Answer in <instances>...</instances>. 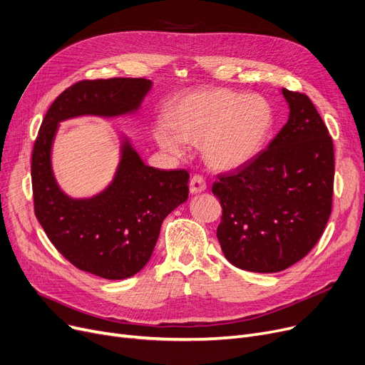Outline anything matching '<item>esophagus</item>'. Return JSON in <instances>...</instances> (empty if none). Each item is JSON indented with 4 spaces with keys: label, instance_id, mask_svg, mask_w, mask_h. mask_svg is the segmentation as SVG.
<instances>
[{
    "label": "esophagus",
    "instance_id": "1",
    "mask_svg": "<svg viewBox=\"0 0 365 365\" xmlns=\"http://www.w3.org/2000/svg\"><path fill=\"white\" fill-rule=\"evenodd\" d=\"M206 190V181L202 175H193L192 180H190V192L193 195L202 193Z\"/></svg>",
    "mask_w": 365,
    "mask_h": 365
}]
</instances>
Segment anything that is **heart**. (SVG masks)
Returning a JSON list of instances; mask_svg holds the SVG:
<instances>
[{
	"label": "heart",
	"mask_w": 365,
	"mask_h": 365,
	"mask_svg": "<svg viewBox=\"0 0 365 365\" xmlns=\"http://www.w3.org/2000/svg\"><path fill=\"white\" fill-rule=\"evenodd\" d=\"M272 126L273 110L263 96L215 89L181 99L170 111V121L155 125L154 138L173 155H184L190 144L203 143L207 163L232 170L262 151Z\"/></svg>",
	"instance_id": "obj_1"
}]
</instances>
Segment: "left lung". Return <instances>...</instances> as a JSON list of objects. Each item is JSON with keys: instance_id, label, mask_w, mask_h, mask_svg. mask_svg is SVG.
<instances>
[{"instance_id": "1", "label": "left lung", "mask_w": 365, "mask_h": 365, "mask_svg": "<svg viewBox=\"0 0 365 365\" xmlns=\"http://www.w3.org/2000/svg\"><path fill=\"white\" fill-rule=\"evenodd\" d=\"M289 117L269 147L212 185L222 215L217 237L229 262L274 273L317 245L331 214L334 147L307 95L282 89Z\"/></svg>"}]
</instances>
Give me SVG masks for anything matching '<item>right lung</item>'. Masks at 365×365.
<instances>
[{
    "mask_svg": "<svg viewBox=\"0 0 365 365\" xmlns=\"http://www.w3.org/2000/svg\"><path fill=\"white\" fill-rule=\"evenodd\" d=\"M151 88L145 78L81 80L51 103L32 150L34 212L53 247L69 263L103 279H126L150 259L163 220L188 197V172L144 165L128 141L114 181L92 199L61 192L50 151L58 123L95 114L135 111Z\"/></svg>",
    "mask_w": 365,
    "mask_h": 365,
    "instance_id": "1",
    "label": "right lung"
}]
</instances>
